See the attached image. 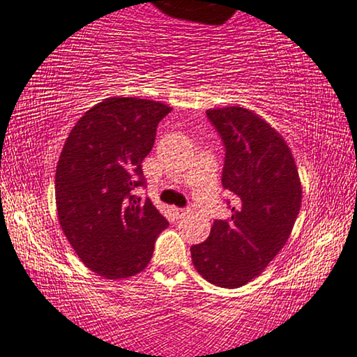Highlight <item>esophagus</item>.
<instances>
[{
	"label": "esophagus",
	"mask_w": 357,
	"mask_h": 357,
	"mask_svg": "<svg viewBox=\"0 0 357 357\" xmlns=\"http://www.w3.org/2000/svg\"><path fill=\"white\" fill-rule=\"evenodd\" d=\"M175 213H177L178 217H182L185 213H188V209H180V207H177V209H175Z\"/></svg>",
	"instance_id": "obj_1"
}]
</instances>
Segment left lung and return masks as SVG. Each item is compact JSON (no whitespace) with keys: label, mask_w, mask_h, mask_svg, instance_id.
<instances>
[{"label":"left lung","mask_w":357,"mask_h":357,"mask_svg":"<svg viewBox=\"0 0 357 357\" xmlns=\"http://www.w3.org/2000/svg\"><path fill=\"white\" fill-rule=\"evenodd\" d=\"M206 114L225 145L222 185L236 204L228 220H213L204 243L191 245V260L206 281L234 289L284 248L300 212L301 183L286 140L259 114L241 107Z\"/></svg>","instance_id":"8db88e82"}]
</instances>
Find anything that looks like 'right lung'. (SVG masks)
I'll list each match as a JSON object with an SVG mask.
<instances>
[{"instance_id": "1", "label": "right lung", "mask_w": 357, "mask_h": 357, "mask_svg": "<svg viewBox=\"0 0 357 357\" xmlns=\"http://www.w3.org/2000/svg\"><path fill=\"white\" fill-rule=\"evenodd\" d=\"M171 109L146 98L109 97L87 109L67 137L56 171L59 222L76 255L98 276L140 273L167 228L150 197L134 190L145 186L142 161Z\"/></svg>"}]
</instances>
